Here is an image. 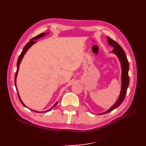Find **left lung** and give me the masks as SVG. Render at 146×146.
Returning <instances> with one entry per match:
<instances>
[{"mask_svg":"<svg viewBox=\"0 0 146 146\" xmlns=\"http://www.w3.org/2000/svg\"><path fill=\"white\" fill-rule=\"evenodd\" d=\"M107 41L108 44L113 47V49L111 51L115 54H116L117 56L119 58V61H120L121 68H122V75H121V81H122V86H121V91L119 95V97L118 98L117 102L112 107H111L109 109L107 110L105 112L99 113L105 114L110 112L112 111L115 108H117L119 105L122 103L123 100H124L125 97L127 94V90L129 86V64L127 58L125 55L123 49L122 47L118 44L117 42L111 39L110 37H107Z\"/></svg>","mask_w":146,"mask_h":146,"instance_id":"8db88e82","label":"left lung"}]
</instances>
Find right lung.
<instances>
[{
  "instance_id": "obj_1",
  "label": "right lung",
  "mask_w": 146,
  "mask_h": 146,
  "mask_svg": "<svg viewBox=\"0 0 146 146\" xmlns=\"http://www.w3.org/2000/svg\"><path fill=\"white\" fill-rule=\"evenodd\" d=\"M47 34H49V33H41V34H40V35H39L38 36H36V37H35V38H33L31 40V41L29 42H27V44H26V45L24 46V48H23V51H22V52H21V54H20V56H19V58H18V60H17V71H16V73H15V78H14V83H15V88H16V90H17V94H18V97H19V100H20V102H21V104H23L24 107H26V106L25 105H24V104L23 103V102H22V100H21V98H20V97H19V93H18V91H17V86H16V78H17V73H18V71H19V64H20V63H21V61H22V60H23V57H24V54H26V52H27V51L28 50V49L31 47V46L32 45H33L34 44H35V43H36L37 41H36V39H39V38H42V37H43L45 35H47ZM57 103L58 102H56V103L53 106H52L50 109H49L48 110H47V111H35V110H33V111H36V112H46V111H49L50 110H51L52 108L53 107H54L55 106H56V105L57 104Z\"/></svg>"
}]
</instances>
